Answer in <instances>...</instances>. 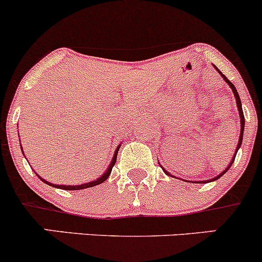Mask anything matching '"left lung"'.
<instances>
[{"mask_svg":"<svg viewBox=\"0 0 262 262\" xmlns=\"http://www.w3.org/2000/svg\"><path fill=\"white\" fill-rule=\"evenodd\" d=\"M214 66V64H213ZM214 68H215L216 71H218V73L219 75L222 76V77H223V80L227 82V83H228V86L231 87L232 89V92H233V95H234V97H236V102H237V109H238V114H239V121H241V133H239V139H238V144H237V147H236V152H234V155H233V157H232V160H231V162H229V165L227 166L226 167V170H223L222 171L221 173H219V175H216L215 178H213V179H210V180H205V181H190V182H192V184H205V182H212V181H215V180H218L219 178H222V176L224 175V173L227 172V171L229 170V167H231L232 166V163H233V161H234V158H236V155H237V152H238V149L239 148H241V144H242V138H244V129H245V116H244V112H242V104H241V99H239V95H238V92H237V90H236V87H234V84L232 83L231 81L228 80V78L226 77V76L223 75V73L221 72V71L218 70V68L215 67V66H214ZM162 170H163V172L166 173V175H168L170 176V178H175L176 179V176H173L172 173H170L168 172V171H166L165 168L162 167ZM181 180V179H180Z\"/></svg>","mask_w":262,"mask_h":262,"instance_id":"1","label":"left lung"}]
</instances>
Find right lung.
<instances>
[{
	"mask_svg": "<svg viewBox=\"0 0 262 262\" xmlns=\"http://www.w3.org/2000/svg\"><path fill=\"white\" fill-rule=\"evenodd\" d=\"M119 148H120V144H119V146L116 147V149H115V152H114V156H113L112 162H110V165L107 166V168H106V170H105V172L102 173V175L100 176V178H97L96 180H92V181H90V182H83V184H81V185H57V184H52V182L44 180V179H41L40 176L38 175V173H36V176H38V178L40 179V180L43 181V182L48 184L49 186L57 187V189H63V190H82V189H87V187H94V186H96V185L102 184V182H104L110 176L113 167H114V165H115V162H116V156H118ZM21 150H23V148H21ZM23 155H24V150H23Z\"/></svg>",
	"mask_w": 262,
	"mask_h": 262,
	"instance_id": "obj_1",
	"label": "right lung"
}]
</instances>
